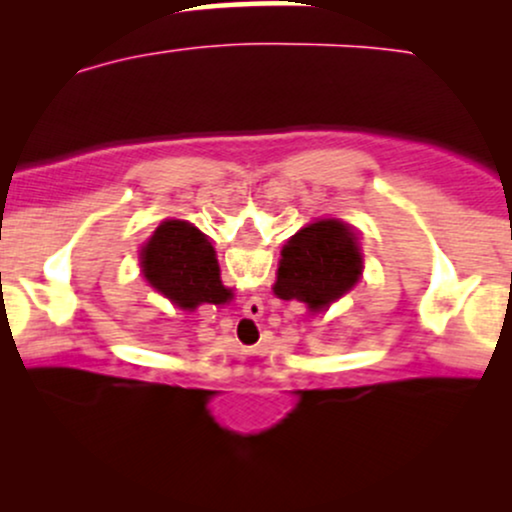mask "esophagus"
Returning a JSON list of instances; mask_svg holds the SVG:
<instances>
[{
  "label": "esophagus",
  "mask_w": 512,
  "mask_h": 512,
  "mask_svg": "<svg viewBox=\"0 0 512 512\" xmlns=\"http://www.w3.org/2000/svg\"><path fill=\"white\" fill-rule=\"evenodd\" d=\"M250 305H252V303H250Z\"/></svg>",
  "instance_id": "obj_1"
}]
</instances>
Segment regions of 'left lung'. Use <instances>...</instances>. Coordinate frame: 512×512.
I'll use <instances>...</instances> for the list:
<instances>
[{"label":"left lung","instance_id":"1","mask_svg":"<svg viewBox=\"0 0 512 512\" xmlns=\"http://www.w3.org/2000/svg\"><path fill=\"white\" fill-rule=\"evenodd\" d=\"M361 276V252L342 221H317L298 231L281 250L274 293L284 301L320 310L337 301Z\"/></svg>","mask_w":512,"mask_h":512}]
</instances>
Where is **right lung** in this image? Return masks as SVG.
<instances>
[{
    "mask_svg": "<svg viewBox=\"0 0 512 512\" xmlns=\"http://www.w3.org/2000/svg\"><path fill=\"white\" fill-rule=\"evenodd\" d=\"M146 279L180 308L199 303H223L231 291L223 289L214 248L192 223L163 221L144 248Z\"/></svg>",
    "mask_w": 512,
    "mask_h": 512,
    "instance_id": "right-lung-1",
    "label": "right lung"
}]
</instances>
